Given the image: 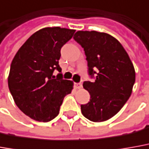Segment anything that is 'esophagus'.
<instances>
[{
	"instance_id": "34e87169",
	"label": "esophagus",
	"mask_w": 149,
	"mask_h": 149,
	"mask_svg": "<svg viewBox=\"0 0 149 149\" xmlns=\"http://www.w3.org/2000/svg\"><path fill=\"white\" fill-rule=\"evenodd\" d=\"M74 86L76 87V89H81V86H82V84H81V82L74 83Z\"/></svg>"
}]
</instances>
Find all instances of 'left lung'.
<instances>
[{"label": "left lung", "mask_w": 149, "mask_h": 149, "mask_svg": "<svg viewBox=\"0 0 149 149\" xmlns=\"http://www.w3.org/2000/svg\"><path fill=\"white\" fill-rule=\"evenodd\" d=\"M73 39L84 49L88 75L94 79L83 83L91 99L81 105V113L94 122L107 121L130 98L135 81L133 63L121 43L107 33L78 31Z\"/></svg>", "instance_id": "1"}]
</instances>
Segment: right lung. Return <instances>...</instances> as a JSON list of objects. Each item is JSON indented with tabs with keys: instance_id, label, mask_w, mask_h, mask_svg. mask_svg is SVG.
Masks as SVG:
<instances>
[{
	"instance_id": "obj_1",
	"label": "right lung",
	"mask_w": 149,
	"mask_h": 149,
	"mask_svg": "<svg viewBox=\"0 0 149 149\" xmlns=\"http://www.w3.org/2000/svg\"><path fill=\"white\" fill-rule=\"evenodd\" d=\"M68 28H45L32 34L21 46L11 63L8 86L19 109L38 121L53 120L58 116L64 97L73 83L55 77L60 50L74 34Z\"/></svg>"
}]
</instances>
